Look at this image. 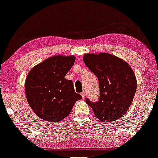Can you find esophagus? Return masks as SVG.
<instances>
[{
  "instance_id": "obj_1",
  "label": "esophagus",
  "mask_w": 158,
  "mask_h": 158,
  "mask_svg": "<svg viewBox=\"0 0 158 158\" xmlns=\"http://www.w3.org/2000/svg\"><path fill=\"white\" fill-rule=\"evenodd\" d=\"M81 97H82V99H85V96H86V94H85V91L81 92Z\"/></svg>"
}]
</instances>
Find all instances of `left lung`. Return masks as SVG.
Here are the masks:
<instances>
[{
  "label": "left lung",
  "mask_w": 158,
  "mask_h": 158,
  "mask_svg": "<svg viewBox=\"0 0 158 158\" xmlns=\"http://www.w3.org/2000/svg\"><path fill=\"white\" fill-rule=\"evenodd\" d=\"M84 63L97 76L99 98L96 102L86 99L87 104L102 122H113L125 115L131 106L137 89V79L129 64L106 52L88 53Z\"/></svg>",
  "instance_id": "left-lung-1"
}]
</instances>
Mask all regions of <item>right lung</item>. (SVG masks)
<instances>
[{"label":"right lung","instance_id":"1","mask_svg":"<svg viewBox=\"0 0 158 158\" xmlns=\"http://www.w3.org/2000/svg\"><path fill=\"white\" fill-rule=\"evenodd\" d=\"M74 56H54L35 65L25 81L27 102L38 117L48 122L62 120L71 111L80 94L73 81L64 78L75 62Z\"/></svg>","mask_w":158,"mask_h":158}]
</instances>
